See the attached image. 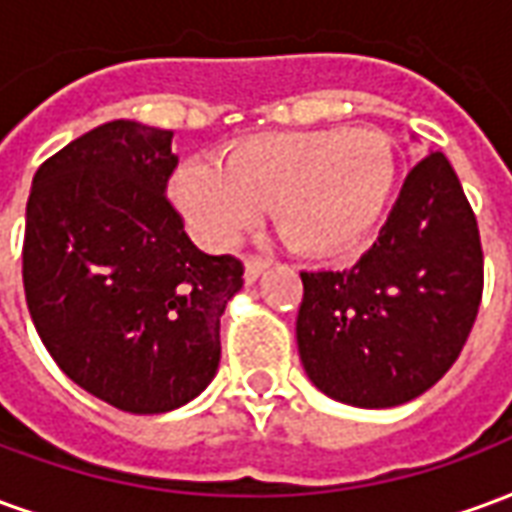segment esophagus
<instances>
[{
	"instance_id": "esophagus-1",
	"label": "esophagus",
	"mask_w": 512,
	"mask_h": 512,
	"mask_svg": "<svg viewBox=\"0 0 512 512\" xmlns=\"http://www.w3.org/2000/svg\"><path fill=\"white\" fill-rule=\"evenodd\" d=\"M268 268V260H263V257H255V255H249L246 257V263H244V279L252 285L263 271Z\"/></svg>"
}]
</instances>
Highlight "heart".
Instances as JSON below:
<instances>
[{
	"label": "heart",
	"instance_id": "obj_1",
	"mask_svg": "<svg viewBox=\"0 0 512 512\" xmlns=\"http://www.w3.org/2000/svg\"><path fill=\"white\" fill-rule=\"evenodd\" d=\"M392 180V147L378 131H310L246 142L224 167L186 161L172 197L211 244H230L271 208L293 249L343 255L373 230Z\"/></svg>",
	"mask_w": 512,
	"mask_h": 512
}]
</instances>
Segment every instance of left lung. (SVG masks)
Masks as SVG:
<instances>
[{"label":"left lung","mask_w":512,"mask_h":512,"mask_svg":"<svg viewBox=\"0 0 512 512\" xmlns=\"http://www.w3.org/2000/svg\"><path fill=\"white\" fill-rule=\"evenodd\" d=\"M301 365L323 395L392 408L461 356L483 299L477 219L444 153L419 158L378 241L345 271H301Z\"/></svg>","instance_id":"obj_1"}]
</instances>
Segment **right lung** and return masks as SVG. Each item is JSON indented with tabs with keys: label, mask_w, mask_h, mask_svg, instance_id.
I'll return each instance as SVG.
<instances>
[{
	"label": "right lung",
	"mask_w": 512,
	"mask_h": 512,
	"mask_svg": "<svg viewBox=\"0 0 512 512\" xmlns=\"http://www.w3.org/2000/svg\"><path fill=\"white\" fill-rule=\"evenodd\" d=\"M172 131L112 120L32 178L24 293L51 359L128 414H164L211 384L219 318L244 285L233 255H205L167 200Z\"/></svg>",
	"instance_id": "obj_1"
}]
</instances>
